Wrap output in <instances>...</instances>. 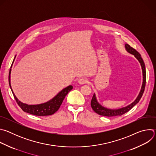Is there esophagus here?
<instances>
[{"label":"esophagus","instance_id":"obj_1","mask_svg":"<svg viewBox=\"0 0 156 156\" xmlns=\"http://www.w3.org/2000/svg\"><path fill=\"white\" fill-rule=\"evenodd\" d=\"M78 83L80 84H84L87 83V80L86 78H81L79 80H78Z\"/></svg>","mask_w":156,"mask_h":156}]
</instances>
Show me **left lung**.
<instances>
[{"instance_id": "left-lung-1", "label": "left lung", "mask_w": 156, "mask_h": 156, "mask_svg": "<svg viewBox=\"0 0 156 156\" xmlns=\"http://www.w3.org/2000/svg\"><path fill=\"white\" fill-rule=\"evenodd\" d=\"M125 48L128 52L135 55V57L138 60V61L141 64L142 70H143V81L141 90L140 91V93L138 96L137 97V98L134 102H132L131 104L128 105L126 107L119 108V109H109L102 106L97 101L95 94H94L91 101V105L94 112L100 115L105 116V117H115V116L122 115L123 114L128 112L130 109H131L137 103H138L144 91L145 86H146V68H145V65H144V61L142 57H141L140 54L138 51H136L134 48H133L129 45H128V44H125Z\"/></svg>"}]
</instances>
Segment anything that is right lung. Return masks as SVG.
Returning <instances> with one entry per match:
<instances>
[{
  "label": "right lung",
  "instance_id": "add662e5",
  "mask_svg": "<svg viewBox=\"0 0 156 156\" xmlns=\"http://www.w3.org/2000/svg\"><path fill=\"white\" fill-rule=\"evenodd\" d=\"M10 73H11V69H10V72H9V85L12 90V92L13 94L14 98L16 100V103L20 106V107L24 111V112L34 115H36V116L51 115L54 114L55 112H56L60 108L66 94H67L69 92H70L73 88V86L71 85L64 88L63 90H62L52 99H51V101L46 103L37 104V105H28L26 104L22 103L20 101H18V99L16 98V97L14 94L12 89L11 87V84H10Z\"/></svg>",
  "mask_w": 156,
  "mask_h": 156
}]
</instances>
